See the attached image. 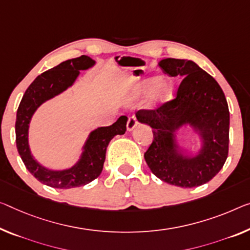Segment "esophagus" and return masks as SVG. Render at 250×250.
Segmentation results:
<instances>
[{
	"label": "esophagus",
	"instance_id": "34e87169",
	"mask_svg": "<svg viewBox=\"0 0 250 250\" xmlns=\"http://www.w3.org/2000/svg\"><path fill=\"white\" fill-rule=\"evenodd\" d=\"M137 124H138V122L136 120L135 115H130V116L128 117L127 124H126V128H127L128 132H130V130H133L134 128L136 127Z\"/></svg>",
	"mask_w": 250,
	"mask_h": 250
}]
</instances>
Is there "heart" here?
<instances>
[{"instance_id": "1", "label": "heart", "mask_w": 250, "mask_h": 250, "mask_svg": "<svg viewBox=\"0 0 250 250\" xmlns=\"http://www.w3.org/2000/svg\"><path fill=\"white\" fill-rule=\"evenodd\" d=\"M134 94L145 95L149 91L148 107L157 108L172 101L174 97V85L170 79H161L160 76H152L136 83L134 85Z\"/></svg>"}]
</instances>
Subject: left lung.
Returning a JSON list of instances; mask_svg holds the SVG:
<instances>
[{
	"mask_svg": "<svg viewBox=\"0 0 250 250\" xmlns=\"http://www.w3.org/2000/svg\"><path fill=\"white\" fill-rule=\"evenodd\" d=\"M171 77H181L176 98L155 110H140L137 121L153 128L151 146L144 159L149 170L172 186L194 188L209 182L227 160L229 108L213 77L188 59L159 61ZM189 128L198 140L194 151H186L179 133Z\"/></svg>",
	"mask_w": 250,
	"mask_h": 250,
	"instance_id": "left-lung-1",
	"label": "left lung"
}]
</instances>
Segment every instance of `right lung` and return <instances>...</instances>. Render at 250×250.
<instances>
[{
    "label": "right lung",
    "mask_w": 250,
    "mask_h": 250,
    "mask_svg": "<svg viewBox=\"0 0 250 250\" xmlns=\"http://www.w3.org/2000/svg\"><path fill=\"white\" fill-rule=\"evenodd\" d=\"M96 61L88 56L69 59L38 76L28 87L19 105L15 121L17 147L25 167L38 181L57 189H70L86 186L101 175L106 149L116 135L126 132L128 118L121 116L113 125L90 130L82 147L78 160L66 168L45 167L33 156L29 143L30 123L37 109L50 99L74 86L80 71L93 68Z\"/></svg>",
    "instance_id": "1"
}]
</instances>
